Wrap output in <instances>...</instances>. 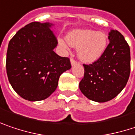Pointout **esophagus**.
<instances>
[{
  "label": "esophagus",
  "mask_w": 135,
  "mask_h": 135,
  "mask_svg": "<svg viewBox=\"0 0 135 135\" xmlns=\"http://www.w3.org/2000/svg\"><path fill=\"white\" fill-rule=\"evenodd\" d=\"M70 62H71V65H72V66H76V64H77V62L76 61H75L74 59H71L70 60Z\"/></svg>",
  "instance_id": "esophagus-1"
}]
</instances>
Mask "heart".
Segmentation results:
<instances>
[{"label": "heart", "instance_id": "obj_1", "mask_svg": "<svg viewBox=\"0 0 135 135\" xmlns=\"http://www.w3.org/2000/svg\"><path fill=\"white\" fill-rule=\"evenodd\" d=\"M68 44L78 49V59L83 63L91 64L97 62L104 55L107 47V36L103 32L90 29H75L66 35ZM59 43L67 48L68 44L62 39Z\"/></svg>", "mask_w": 135, "mask_h": 135}]
</instances>
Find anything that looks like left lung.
<instances>
[{
	"label": "left lung",
	"mask_w": 135,
	"mask_h": 135,
	"mask_svg": "<svg viewBox=\"0 0 135 135\" xmlns=\"http://www.w3.org/2000/svg\"><path fill=\"white\" fill-rule=\"evenodd\" d=\"M110 41L104 55L90 65H83L84 77L79 86L89 100L104 103L125 87L131 71V52L124 36L117 30L108 34Z\"/></svg>",
	"instance_id": "obj_1"
}]
</instances>
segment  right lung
<instances>
[{"label":"right lung","mask_w":135,"mask_h":135,"mask_svg":"<svg viewBox=\"0 0 135 135\" xmlns=\"http://www.w3.org/2000/svg\"><path fill=\"white\" fill-rule=\"evenodd\" d=\"M49 22H31L11 39L7 52L8 80L20 97L29 101L48 98L61 74L71 69L68 58L58 55L57 40Z\"/></svg>","instance_id":"1"}]
</instances>
